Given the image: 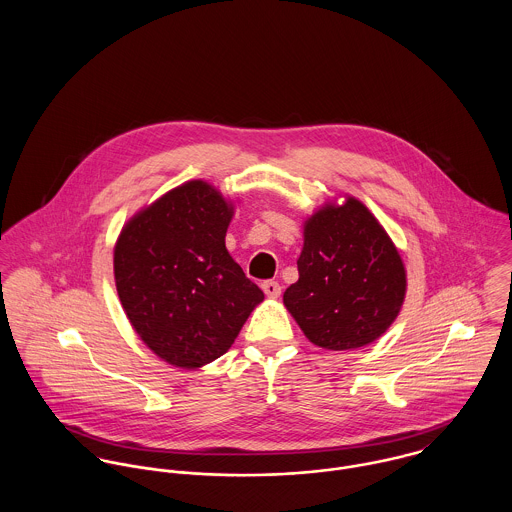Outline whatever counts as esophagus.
<instances>
[{
	"mask_svg": "<svg viewBox=\"0 0 512 512\" xmlns=\"http://www.w3.org/2000/svg\"><path fill=\"white\" fill-rule=\"evenodd\" d=\"M262 290H264V293H266L268 297H280L282 286H280L278 282H274V280H268V282L262 284Z\"/></svg>",
	"mask_w": 512,
	"mask_h": 512,
	"instance_id": "obj_1",
	"label": "esophagus"
}]
</instances>
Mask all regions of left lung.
I'll use <instances>...</instances> for the list:
<instances>
[{
	"label": "left lung",
	"instance_id": "1",
	"mask_svg": "<svg viewBox=\"0 0 512 512\" xmlns=\"http://www.w3.org/2000/svg\"><path fill=\"white\" fill-rule=\"evenodd\" d=\"M299 280L284 303L305 337L323 349L349 351L376 341L406 295L402 258L365 205L353 197L305 222Z\"/></svg>",
	"mask_w": 512,
	"mask_h": 512
}]
</instances>
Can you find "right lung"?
Returning a JSON list of instances; mask_svg holds the SVG:
<instances>
[{
  "mask_svg": "<svg viewBox=\"0 0 512 512\" xmlns=\"http://www.w3.org/2000/svg\"><path fill=\"white\" fill-rule=\"evenodd\" d=\"M232 207L189 181L130 220L114 250L122 307L147 347L181 368L222 357L264 292L230 258Z\"/></svg>",
  "mask_w": 512,
  "mask_h": 512,
  "instance_id": "right-lung-1",
  "label": "right lung"
}]
</instances>
